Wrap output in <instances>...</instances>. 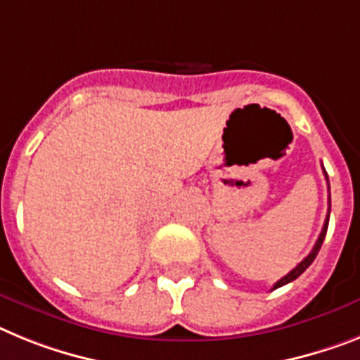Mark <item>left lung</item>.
Listing matches in <instances>:
<instances>
[{"instance_id": "8db88e82", "label": "left lung", "mask_w": 360, "mask_h": 360, "mask_svg": "<svg viewBox=\"0 0 360 360\" xmlns=\"http://www.w3.org/2000/svg\"><path fill=\"white\" fill-rule=\"evenodd\" d=\"M324 176H326V180H328V174H326V171H324ZM328 189H330V182H328ZM330 207H331V204L328 205V214H326V220H324V226H322V231H321V235H319V238H317V242H315V245H313L311 253H309L308 257H306V259H304L302 262L299 264V266H297V268H295V269H291V271L288 273V275H285V276H282V278H281V281H278V282H275V285H273V290H276V288H281V285L288 284V282H293L295 278H297V276H300V275H302V273L306 271V269H308L309 266H311V262H313V260H315V257H317V255H319V250H321L322 242H324V236H326V231H328V224H330Z\"/></svg>"}]
</instances>
